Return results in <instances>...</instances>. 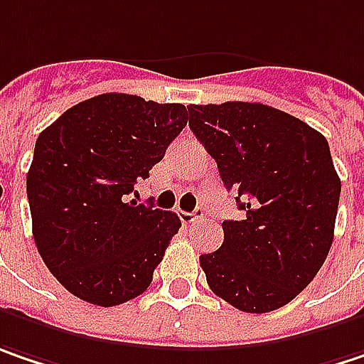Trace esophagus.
I'll return each mask as SVG.
<instances>
[{"label":"esophagus","mask_w":364,"mask_h":364,"mask_svg":"<svg viewBox=\"0 0 364 364\" xmlns=\"http://www.w3.org/2000/svg\"><path fill=\"white\" fill-rule=\"evenodd\" d=\"M179 216H181V220L185 225H191V223H196L198 218H202V208L200 210H196V212H179Z\"/></svg>","instance_id":"34e87169"}]
</instances>
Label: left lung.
Masks as SVG:
<instances>
[{"label": "left lung", "mask_w": 364, "mask_h": 364, "mask_svg": "<svg viewBox=\"0 0 364 364\" xmlns=\"http://www.w3.org/2000/svg\"><path fill=\"white\" fill-rule=\"evenodd\" d=\"M189 127L237 189L241 220H225L218 251L200 255L208 287L245 313L290 303L323 266L340 202L328 139L262 102L191 105Z\"/></svg>", "instance_id": "left-lung-1"}]
</instances>
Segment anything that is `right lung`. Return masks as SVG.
<instances>
[{"instance_id": "add662e5", "label": "right lung", "mask_w": 364, "mask_h": 364, "mask_svg": "<svg viewBox=\"0 0 364 364\" xmlns=\"http://www.w3.org/2000/svg\"><path fill=\"white\" fill-rule=\"evenodd\" d=\"M185 125L179 102L109 92L41 132L26 175L33 237L74 296L113 307L150 287L181 220L129 198Z\"/></svg>"}]
</instances>
